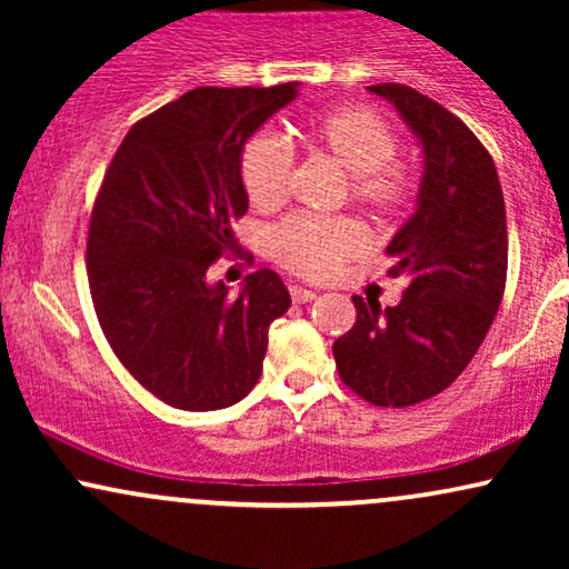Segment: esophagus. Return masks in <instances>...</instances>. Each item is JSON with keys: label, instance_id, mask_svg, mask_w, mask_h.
<instances>
[{"label": "esophagus", "instance_id": "esophagus-1", "mask_svg": "<svg viewBox=\"0 0 569 569\" xmlns=\"http://www.w3.org/2000/svg\"><path fill=\"white\" fill-rule=\"evenodd\" d=\"M291 302L293 305H305V302H312L316 299V291L310 289H302V286H291Z\"/></svg>", "mask_w": 569, "mask_h": 569}]
</instances>
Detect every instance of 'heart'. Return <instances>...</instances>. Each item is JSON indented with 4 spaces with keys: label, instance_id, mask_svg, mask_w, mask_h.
Wrapping results in <instances>:
<instances>
[{
    "label": "heart",
    "instance_id": "1",
    "mask_svg": "<svg viewBox=\"0 0 569 569\" xmlns=\"http://www.w3.org/2000/svg\"><path fill=\"white\" fill-rule=\"evenodd\" d=\"M305 141L348 171L352 200L375 213L401 211L415 194V171L396 158V130L367 107H337L312 117ZM297 154L289 139L259 130L240 152V181L259 211L283 206L291 192ZM369 238L358 221L345 217H291L270 232L267 248L280 267L310 280L329 278L358 257Z\"/></svg>",
    "mask_w": 569,
    "mask_h": 569
}]
</instances>
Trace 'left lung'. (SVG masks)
Here are the masks:
<instances>
[{"instance_id":"obj_1","label":"left lung","mask_w":569,"mask_h":569,"mask_svg":"<svg viewBox=\"0 0 569 569\" xmlns=\"http://www.w3.org/2000/svg\"><path fill=\"white\" fill-rule=\"evenodd\" d=\"M396 103L426 152L417 211L396 238L390 278L409 280L396 307L363 297L335 361L356 396L411 407L447 390L485 342L506 291V200L492 154L460 117L401 82L371 84Z\"/></svg>"}]
</instances>
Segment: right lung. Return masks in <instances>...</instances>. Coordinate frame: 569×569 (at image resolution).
<instances>
[{
    "mask_svg": "<svg viewBox=\"0 0 569 569\" xmlns=\"http://www.w3.org/2000/svg\"><path fill=\"white\" fill-rule=\"evenodd\" d=\"M297 84L189 90L128 130L98 187L84 248L98 323L122 367L176 409L240 401L262 375L270 323L291 305L267 267L238 297L206 272L238 251L243 143Z\"/></svg>",
    "mask_w": 569,
    "mask_h": 569,
    "instance_id": "obj_1",
    "label": "right lung"
}]
</instances>
